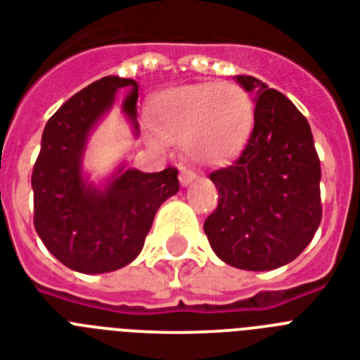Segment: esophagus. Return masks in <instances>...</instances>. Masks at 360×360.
<instances>
[{
	"label": "esophagus",
	"instance_id": "34e87169",
	"mask_svg": "<svg viewBox=\"0 0 360 360\" xmlns=\"http://www.w3.org/2000/svg\"><path fill=\"white\" fill-rule=\"evenodd\" d=\"M195 174L192 170H188V168H183L179 174V181H181V185H190L192 181H194Z\"/></svg>",
	"mask_w": 360,
	"mask_h": 360
}]
</instances>
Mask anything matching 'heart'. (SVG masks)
<instances>
[{"instance_id": "1", "label": "heart", "mask_w": 360, "mask_h": 360, "mask_svg": "<svg viewBox=\"0 0 360 360\" xmlns=\"http://www.w3.org/2000/svg\"><path fill=\"white\" fill-rule=\"evenodd\" d=\"M253 125V101L235 83L190 84L155 99L151 127L183 142L198 165H220L240 150Z\"/></svg>"}]
</instances>
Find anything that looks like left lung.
<instances>
[{"mask_svg":"<svg viewBox=\"0 0 360 360\" xmlns=\"http://www.w3.org/2000/svg\"><path fill=\"white\" fill-rule=\"evenodd\" d=\"M253 131L235 162L210 172L218 207L203 224L210 248L227 264L264 271L292 262L322 221L320 159L311 125L285 94L251 75Z\"/></svg>","mask_w":360,"mask_h":360,"instance_id":"8db88e82","label":"left lung"}]
</instances>
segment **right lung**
I'll use <instances>...</instances> for the list:
<instances>
[{
	"label": "right lung",
	"instance_id": "add662e5",
	"mask_svg": "<svg viewBox=\"0 0 360 360\" xmlns=\"http://www.w3.org/2000/svg\"><path fill=\"white\" fill-rule=\"evenodd\" d=\"M131 86L125 114L139 131V86L133 79L103 77L89 84L48 120L33 166V221L55 259L81 274H105L139 255L159 207L177 194V168L155 174L122 170L105 190L89 186L81 155L92 125Z\"/></svg>",
	"mask_w": 360,
	"mask_h": 360
}]
</instances>
